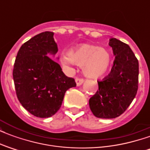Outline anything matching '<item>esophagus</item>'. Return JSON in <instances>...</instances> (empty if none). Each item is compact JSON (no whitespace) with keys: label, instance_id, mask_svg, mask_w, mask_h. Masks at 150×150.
I'll list each match as a JSON object with an SVG mask.
<instances>
[{"label":"esophagus","instance_id":"obj_1","mask_svg":"<svg viewBox=\"0 0 150 150\" xmlns=\"http://www.w3.org/2000/svg\"><path fill=\"white\" fill-rule=\"evenodd\" d=\"M83 79L81 78H76L75 79V82H76V85L77 86H80V85L83 84Z\"/></svg>","mask_w":150,"mask_h":150}]
</instances>
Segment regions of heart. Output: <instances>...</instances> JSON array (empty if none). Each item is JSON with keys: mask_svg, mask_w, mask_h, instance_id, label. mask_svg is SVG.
Wrapping results in <instances>:
<instances>
[{"mask_svg": "<svg viewBox=\"0 0 150 150\" xmlns=\"http://www.w3.org/2000/svg\"><path fill=\"white\" fill-rule=\"evenodd\" d=\"M62 61L66 65L75 63L83 67L85 76L98 79L104 76L109 71L111 56L100 46L83 44L70 51L69 56H64Z\"/></svg>", "mask_w": 150, "mask_h": 150, "instance_id": "1", "label": "heart"}]
</instances>
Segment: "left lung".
I'll return each instance as SVG.
<instances>
[{
  "instance_id": "8db88e82",
  "label": "left lung",
  "mask_w": 150,
  "mask_h": 150,
  "mask_svg": "<svg viewBox=\"0 0 150 150\" xmlns=\"http://www.w3.org/2000/svg\"><path fill=\"white\" fill-rule=\"evenodd\" d=\"M115 59L110 73L98 81L99 91L90 98L89 106L95 116L112 119L128 108L138 89L139 64L129 45L116 38H110Z\"/></svg>"
}]
</instances>
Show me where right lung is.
I'll return each mask as SVG.
<instances>
[{"mask_svg": "<svg viewBox=\"0 0 150 150\" xmlns=\"http://www.w3.org/2000/svg\"><path fill=\"white\" fill-rule=\"evenodd\" d=\"M58 46L53 32H42L25 42L15 59L13 77L18 100L32 115L48 118L62 105L66 91L76 86L66 76L55 55Z\"/></svg>", "mask_w": 150, "mask_h": 150, "instance_id": "obj_1", "label": "right lung"}]
</instances>
